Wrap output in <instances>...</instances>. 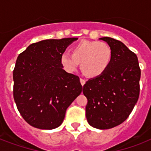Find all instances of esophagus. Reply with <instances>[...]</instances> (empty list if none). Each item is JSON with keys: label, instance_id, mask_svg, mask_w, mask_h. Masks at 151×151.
<instances>
[{"label": "esophagus", "instance_id": "obj_1", "mask_svg": "<svg viewBox=\"0 0 151 151\" xmlns=\"http://www.w3.org/2000/svg\"><path fill=\"white\" fill-rule=\"evenodd\" d=\"M80 81H81V84L82 85V86L85 84V80H84L83 78H81V79H80Z\"/></svg>", "mask_w": 151, "mask_h": 151}]
</instances>
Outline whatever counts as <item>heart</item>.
I'll return each instance as SVG.
<instances>
[{"label":"heart","instance_id":"heart-1","mask_svg":"<svg viewBox=\"0 0 151 151\" xmlns=\"http://www.w3.org/2000/svg\"><path fill=\"white\" fill-rule=\"evenodd\" d=\"M72 55L64 52L60 63L68 73H73L81 63V68L88 78H97L106 72L112 59V50L105 42L82 41L71 48Z\"/></svg>","mask_w":151,"mask_h":151}]
</instances>
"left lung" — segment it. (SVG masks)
Wrapping results in <instances>:
<instances>
[{"instance_id": "8db88e82", "label": "left lung", "mask_w": 151, "mask_h": 151, "mask_svg": "<svg viewBox=\"0 0 151 151\" xmlns=\"http://www.w3.org/2000/svg\"><path fill=\"white\" fill-rule=\"evenodd\" d=\"M112 50V59L104 73L83 86L88 99L86 118L91 126L109 129L128 118L139 96L141 70L136 55L122 41L102 37Z\"/></svg>"}]
</instances>
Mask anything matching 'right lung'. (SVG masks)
<instances>
[{"label":"right lung","mask_w":151,"mask_h":151,"mask_svg":"<svg viewBox=\"0 0 151 151\" xmlns=\"http://www.w3.org/2000/svg\"><path fill=\"white\" fill-rule=\"evenodd\" d=\"M78 38L48 39L20 53L13 70V96L23 119L40 129L63 122L66 109L81 94L80 78L63 69L60 56Z\"/></svg>","instance_id":"right-lung-1"}]
</instances>
